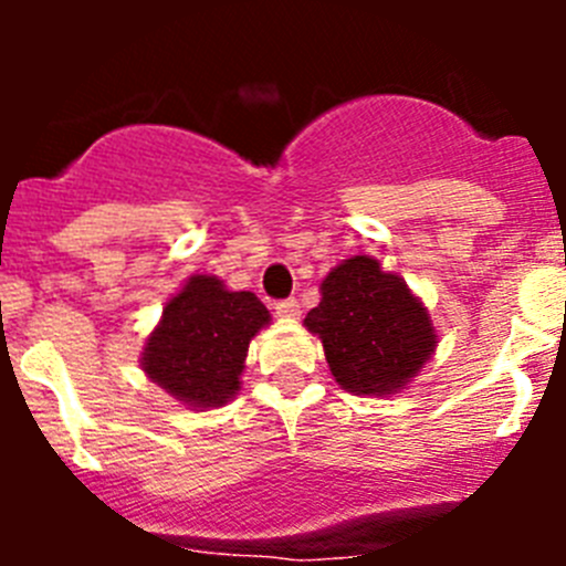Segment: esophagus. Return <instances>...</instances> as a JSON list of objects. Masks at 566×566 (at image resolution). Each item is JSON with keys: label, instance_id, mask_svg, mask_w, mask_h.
Returning a JSON list of instances; mask_svg holds the SVG:
<instances>
[{"label": "esophagus", "instance_id": "obj_1", "mask_svg": "<svg viewBox=\"0 0 566 566\" xmlns=\"http://www.w3.org/2000/svg\"><path fill=\"white\" fill-rule=\"evenodd\" d=\"M274 312H277L280 317H297V314H300V303L294 297L277 300V303H274Z\"/></svg>", "mask_w": 566, "mask_h": 566}]
</instances>
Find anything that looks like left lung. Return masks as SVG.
Masks as SVG:
<instances>
[{
    "label": "left lung",
    "mask_w": 566,
    "mask_h": 566,
    "mask_svg": "<svg viewBox=\"0 0 566 566\" xmlns=\"http://www.w3.org/2000/svg\"><path fill=\"white\" fill-rule=\"evenodd\" d=\"M319 289L323 300L306 314V328L323 339L328 368L345 391L394 394L437 348L422 303L374 258L345 260Z\"/></svg>",
    "instance_id": "8db88e82"
}]
</instances>
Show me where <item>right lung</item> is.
Listing matches in <instances>:
<instances>
[{
    "label": "right lung",
    "instance_id": "right-lung-1",
    "mask_svg": "<svg viewBox=\"0 0 566 566\" xmlns=\"http://www.w3.org/2000/svg\"><path fill=\"white\" fill-rule=\"evenodd\" d=\"M269 326L252 292H227L221 280L195 274L164 308L144 348V371L192 408H218L240 388L249 339Z\"/></svg>",
    "mask_w": 566,
    "mask_h": 566
}]
</instances>
